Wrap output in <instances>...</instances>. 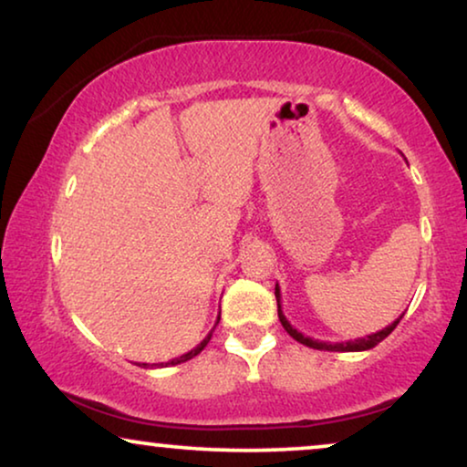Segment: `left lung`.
I'll use <instances>...</instances> for the list:
<instances>
[{
	"instance_id": "8db88e82",
	"label": "left lung",
	"mask_w": 467,
	"mask_h": 467,
	"mask_svg": "<svg viewBox=\"0 0 467 467\" xmlns=\"http://www.w3.org/2000/svg\"><path fill=\"white\" fill-rule=\"evenodd\" d=\"M274 293H276V302H278V318H280V323H283L286 334H289L293 340L304 344V347H310V348H317V350H334V353H359V350H369V348H374L379 342L385 340V337L391 334L395 327H398L401 317H404V315H401L400 318H395L391 325H387L385 329L376 331V334H369L366 337H357V340H347V342H321V340H315V337L304 336L302 331H297L289 321H286L283 306H280V286L278 285H276V289H274Z\"/></svg>"
}]
</instances>
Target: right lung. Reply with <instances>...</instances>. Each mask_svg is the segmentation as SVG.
<instances>
[{
	"instance_id": "right-lung-1",
	"label": "right lung",
	"mask_w": 467,
	"mask_h": 467,
	"mask_svg": "<svg viewBox=\"0 0 467 467\" xmlns=\"http://www.w3.org/2000/svg\"><path fill=\"white\" fill-rule=\"evenodd\" d=\"M219 321H221V315L216 317L214 327H216V325H219ZM214 327L210 329V334H208L206 337H203V340H202L200 344H197L195 348H191L189 353H184V355H181V357H176V359H171V361H168V363H152V366H149V363H142V366H144V368H168V366H178V363H184V361L193 359V357H195V355H200L202 350H203V347H206V344L210 342V337H213V331H214Z\"/></svg>"
}]
</instances>
